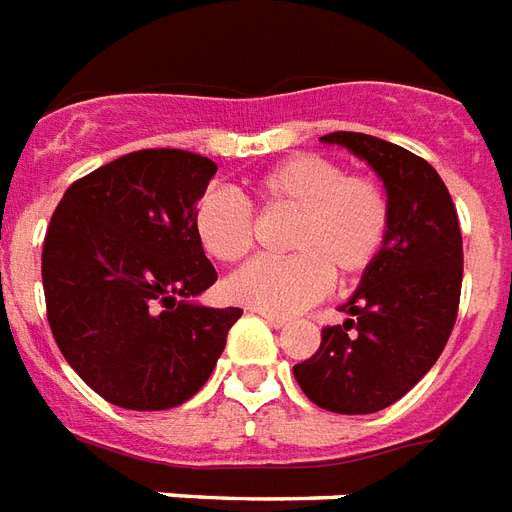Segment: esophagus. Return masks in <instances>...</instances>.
<instances>
[{
  "label": "esophagus",
  "instance_id": "34e87169",
  "mask_svg": "<svg viewBox=\"0 0 512 512\" xmlns=\"http://www.w3.org/2000/svg\"><path fill=\"white\" fill-rule=\"evenodd\" d=\"M257 314H260V317H263V320H266L271 328H285L287 325L285 317H279V314H271V312H257Z\"/></svg>",
  "mask_w": 512,
  "mask_h": 512
}]
</instances>
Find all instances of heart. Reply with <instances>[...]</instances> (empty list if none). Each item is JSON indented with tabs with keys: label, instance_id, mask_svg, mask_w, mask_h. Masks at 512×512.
<instances>
[{
	"label": "heart",
	"instance_id": "heart-1",
	"mask_svg": "<svg viewBox=\"0 0 512 512\" xmlns=\"http://www.w3.org/2000/svg\"><path fill=\"white\" fill-rule=\"evenodd\" d=\"M266 214H293L282 260H255L225 282V295L241 306L285 317L320 301L331 274L355 279L377 263L391 230V200L380 181L347 176L336 160L295 154L255 181ZM195 238L214 263H238L255 244V219L230 189H208L192 214Z\"/></svg>",
	"mask_w": 512,
	"mask_h": 512
}]
</instances>
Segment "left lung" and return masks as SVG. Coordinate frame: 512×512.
Here are the masks:
<instances>
[{"mask_svg":"<svg viewBox=\"0 0 512 512\" xmlns=\"http://www.w3.org/2000/svg\"><path fill=\"white\" fill-rule=\"evenodd\" d=\"M380 176L391 200V230L382 255L350 301V317L323 328L320 350L293 374L306 399L339 415H369L415 388L448 344L458 312L464 249L456 206L429 162L396 143L331 132Z\"/></svg>","mask_w":512,"mask_h":512,"instance_id":"8db88e82","label":"left lung"}]
</instances>
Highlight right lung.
<instances>
[{
	"mask_svg": "<svg viewBox=\"0 0 512 512\" xmlns=\"http://www.w3.org/2000/svg\"><path fill=\"white\" fill-rule=\"evenodd\" d=\"M217 162L181 149L124 154L75 181L43 244L59 350L116 407H179L206 385L241 309L198 304L217 282L192 214Z\"/></svg>",
	"mask_w": 512,
	"mask_h": 512,
	"instance_id": "1",
	"label": "right lung"
}]
</instances>
